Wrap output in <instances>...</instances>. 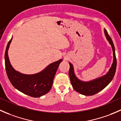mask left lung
Listing matches in <instances>:
<instances>
[{
    "label": "left lung",
    "mask_w": 121,
    "mask_h": 121,
    "mask_svg": "<svg viewBox=\"0 0 121 121\" xmlns=\"http://www.w3.org/2000/svg\"><path fill=\"white\" fill-rule=\"evenodd\" d=\"M105 36L109 43L112 47L113 52V63L111 67L106 74L97 78L88 81H84L78 78L74 73V67L71 63H69V74L71 84L75 91L84 95H93L104 89L112 80L117 68V58L115 56V50L112 40L110 36L108 35L107 31L104 29Z\"/></svg>",
    "instance_id": "left-lung-1"
}]
</instances>
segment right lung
<instances>
[{
  "mask_svg": "<svg viewBox=\"0 0 121 121\" xmlns=\"http://www.w3.org/2000/svg\"><path fill=\"white\" fill-rule=\"evenodd\" d=\"M12 38L9 41L4 54L5 67L9 80L13 86L30 97L38 98L49 92L53 85L54 78L63 59L51 63L43 70L33 74H26L16 70L10 64L8 50Z\"/></svg>",
  "mask_w": 121,
  "mask_h": 121,
  "instance_id": "1",
  "label": "right lung"
}]
</instances>
